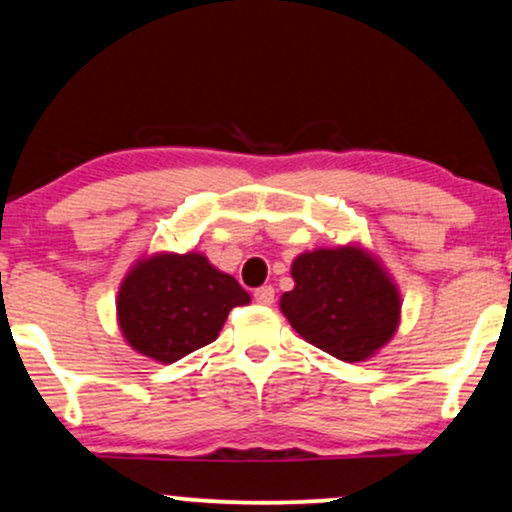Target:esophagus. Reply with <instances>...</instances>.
<instances>
[{"mask_svg":"<svg viewBox=\"0 0 512 512\" xmlns=\"http://www.w3.org/2000/svg\"><path fill=\"white\" fill-rule=\"evenodd\" d=\"M255 300L260 305H272L274 303V288L272 286H262L255 291Z\"/></svg>","mask_w":512,"mask_h":512,"instance_id":"34e87169","label":"esophagus"}]
</instances>
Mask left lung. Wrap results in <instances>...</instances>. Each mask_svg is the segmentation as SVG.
I'll return each instance as SVG.
<instances>
[{
    "mask_svg": "<svg viewBox=\"0 0 512 512\" xmlns=\"http://www.w3.org/2000/svg\"><path fill=\"white\" fill-rule=\"evenodd\" d=\"M293 291L281 312L307 343L343 362H360L389 343L400 298L384 269L357 248L305 252L293 262Z\"/></svg>",
    "mask_w": 512,
    "mask_h": 512,
    "instance_id": "1",
    "label": "left lung"
}]
</instances>
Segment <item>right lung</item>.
Returning <instances> with one entry per match:
<instances>
[{"label":"right lung","mask_w":512,"mask_h":512,"mask_svg":"<svg viewBox=\"0 0 512 512\" xmlns=\"http://www.w3.org/2000/svg\"><path fill=\"white\" fill-rule=\"evenodd\" d=\"M250 295L197 252L138 262L119 291V326L126 341L157 362H176L219 336L233 307Z\"/></svg>","instance_id":"right-lung-1"}]
</instances>
